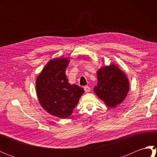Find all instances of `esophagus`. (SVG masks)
Returning a JSON list of instances; mask_svg holds the SVG:
<instances>
[{
    "mask_svg": "<svg viewBox=\"0 0 157 157\" xmlns=\"http://www.w3.org/2000/svg\"><path fill=\"white\" fill-rule=\"evenodd\" d=\"M84 88V90L86 92H89L90 91V88L89 87V86H85V87Z\"/></svg>",
    "mask_w": 157,
    "mask_h": 157,
    "instance_id": "34e87169",
    "label": "esophagus"
}]
</instances>
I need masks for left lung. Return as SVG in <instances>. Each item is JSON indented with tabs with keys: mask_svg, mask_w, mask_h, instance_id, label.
<instances>
[{
	"mask_svg": "<svg viewBox=\"0 0 157 157\" xmlns=\"http://www.w3.org/2000/svg\"><path fill=\"white\" fill-rule=\"evenodd\" d=\"M97 85L95 94L111 108L121 104L129 90L128 77L117 66L111 64L102 67L97 71Z\"/></svg>",
	"mask_w": 157,
	"mask_h": 157,
	"instance_id": "1",
	"label": "left lung"
}]
</instances>
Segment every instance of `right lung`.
Here are the masks:
<instances>
[{"label":"right lung","instance_id":"right-lung-1","mask_svg":"<svg viewBox=\"0 0 157 157\" xmlns=\"http://www.w3.org/2000/svg\"><path fill=\"white\" fill-rule=\"evenodd\" d=\"M67 58L53 59L48 62L37 77L36 93L40 104L49 114L67 118L72 114L84 89L70 84L65 74Z\"/></svg>","mask_w":157,"mask_h":157}]
</instances>
